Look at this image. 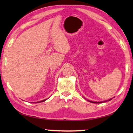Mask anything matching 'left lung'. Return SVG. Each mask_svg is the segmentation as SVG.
<instances>
[{"instance_id":"1","label":"left lung","mask_w":133,"mask_h":133,"mask_svg":"<svg viewBox=\"0 0 133 133\" xmlns=\"http://www.w3.org/2000/svg\"><path fill=\"white\" fill-rule=\"evenodd\" d=\"M111 100H112V98H110V99H109V100L103 101V102H93V101H90V100H87V101H88V102H90V103H102L108 102V101H110Z\"/></svg>"}]
</instances>
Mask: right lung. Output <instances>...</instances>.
Listing matches in <instances>:
<instances>
[{"mask_svg": "<svg viewBox=\"0 0 133 133\" xmlns=\"http://www.w3.org/2000/svg\"><path fill=\"white\" fill-rule=\"evenodd\" d=\"M48 99V98H47ZM47 99H44V100H41L40 101V102H33V103H41V102H44V101H46Z\"/></svg>", "mask_w": 133, "mask_h": 133, "instance_id": "add662e5", "label": "right lung"}]
</instances>
